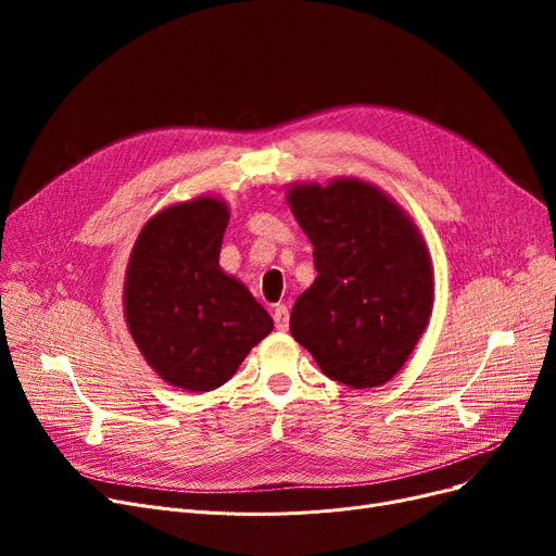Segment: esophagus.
I'll use <instances>...</instances> for the list:
<instances>
[{"mask_svg":"<svg viewBox=\"0 0 556 556\" xmlns=\"http://www.w3.org/2000/svg\"><path fill=\"white\" fill-rule=\"evenodd\" d=\"M273 319H275L277 331H286V329H288V306L277 304V306L273 308Z\"/></svg>","mask_w":556,"mask_h":556,"instance_id":"obj_1","label":"esophagus"}]
</instances>
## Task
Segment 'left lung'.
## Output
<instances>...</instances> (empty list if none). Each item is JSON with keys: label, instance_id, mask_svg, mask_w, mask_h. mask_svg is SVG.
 Listing matches in <instances>:
<instances>
[{"label": "left lung", "instance_id": "obj_1", "mask_svg": "<svg viewBox=\"0 0 556 556\" xmlns=\"http://www.w3.org/2000/svg\"><path fill=\"white\" fill-rule=\"evenodd\" d=\"M313 243L317 277L290 313V333L333 381L388 383L432 311V266L419 229L381 189L338 178L286 193Z\"/></svg>", "mask_w": 556, "mask_h": 556}]
</instances>
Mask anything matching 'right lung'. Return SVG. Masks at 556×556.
I'll use <instances>...</instances> for the list:
<instances>
[{
  "mask_svg": "<svg viewBox=\"0 0 556 556\" xmlns=\"http://www.w3.org/2000/svg\"><path fill=\"white\" fill-rule=\"evenodd\" d=\"M227 204L202 195L162 210L130 252L124 306L141 356L173 388L210 392L237 374L273 317L218 266Z\"/></svg>",
  "mask_w": 556,
  "mask_h": 556,
  "instance_id": "obj_1",
  "label": "right lung"
}]
</instances>
